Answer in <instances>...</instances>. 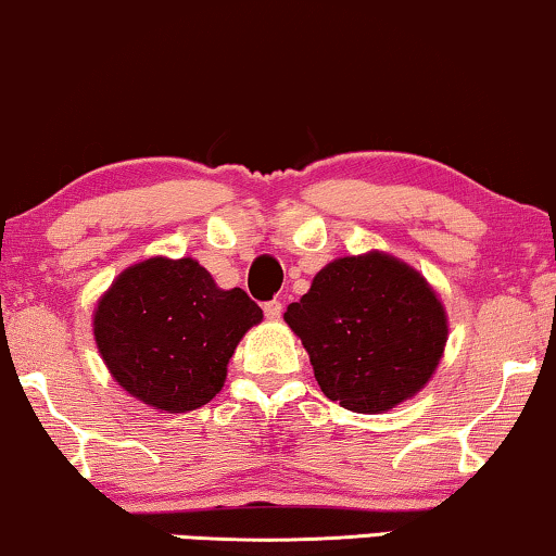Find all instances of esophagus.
I'll return each mask as SVG.
<instances>
[{
  "instance_id": "esophagus-1",
  "label": "esophagus",
  "mask_w": 556,
  "mask_h": 556,
  "mask_svg": "<svg viewBox=\"0 0 556 556\" xmlns=\"http://www.w3.org/2000/svg\"><path fill=\"white\" fill-rule=\"evenodd\" d=\"M264 317H267V319H279L281 317V302L279 300L264 302Z\"/></svg>"
}]
</instances>
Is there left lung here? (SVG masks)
<instances>
[{"label": "left lung", "mask_w": 556, "mask_h": 556, "mask_svg": "<svg viewBox=\"0 0 556 556\" xmlns=\"http://www.w3.org/2000/svg\"><path fill=\"white\" fill-rule=\"evenodd\" d=\"M330 401L382 413L416 395L443 355L445 312L426 279L370 252L327 264L285 312Z\"/></svg>", "instance_id": "left-lung-1"}]
</instances>
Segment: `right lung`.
Wrapping results in <instances>:
<instances>
[{
  "mask_svg": "<svg viewBox=\"0 0 556 556\" xmlns=\"http://www.w3.org/2000/svg\"><path fill=\"white\" fill-rule=\"evenodd\" d=\"M262 309L244 289H218L193 260L125 269L96 312V342L113 378L153 408L186 413L224 386L226 365Z\"/></svg>",
  "mask_w": 556,
  "mask_h": 556,
  "instance_id": "add662e5",
  "label": "right lung"
}]
</instances>
